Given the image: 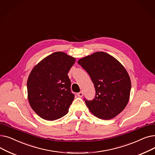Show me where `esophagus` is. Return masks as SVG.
Returning <instances> with one entry per match:
<instances>
[{
    "instance_id": "1",
    "label": "esophagus",
    "mask_w": 155,
    "mask_h": 155,
    "mask_svg": "<svg viewBox=\"0 0 155 155\" xmlns=\"http://www.w3.org/2000/svg\"><path fill=\"white\" fill-rule=\"evenodd\" d=\"M77 95L79 97H82L84 95V93H83V92H80L77 93Z\"/></svg>"
}]
</instances>
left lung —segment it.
<instances>
[{
	"label": "left lung",
	"mask_w": 155,
	"mask_h": 155,
	"mask_svg": "<svg viewBox=\"0 0 155 155\" xmlns=\"http://www.w3.org/2000/svg\"><path fill=\"white\" fill-rule=\"evenodd\" d=\"M90 76L95 89L92 101L84 99L93 114L101 119L116 117L127 105L131 83L124 67L115 58L96 52L78 61Z\"/></svg>",
	"instance_id": "obj_1"
}]
</instances>
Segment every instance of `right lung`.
<instances>
[{
	"mask_svg": "<svg viewBox=\"0 0 155 155\" xmlns=\"http://www.w3.org/2000/svg\"><path fill=\"white\" fill-rule=\"evenodd\" d=\"M75 62V58L58 51L46 57L32 70L27 82L28 97L39 117L53 120L67 114L75 97L68 73Z\"/></svg>",
	"mask_w": 155,
	"mask_h": 155,
	"instance_id": "obj_1",
	"label": "right lung"
}]
</instances>
